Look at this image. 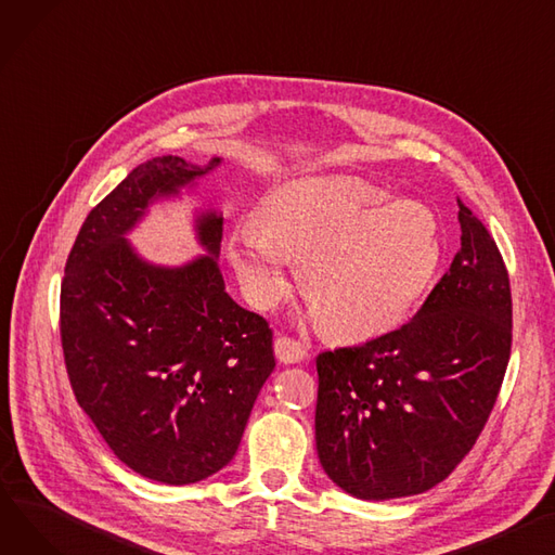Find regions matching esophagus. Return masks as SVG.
Returning a JSON list of instances; mask_svg holds the SVG:
<instances>
[{"label": "esophagus", "mask_w": 555, "mask_h": 555, "mask_svg": "<svg viewBox=\"0 0 555 555\" xmlns=\"http://www.w3.org/2000/svg\"><path fill=\"white\" fill-rule=\"evenodd\" d=\"M274 354L281 363H299L306 357V350L299 341L289 337H276L274 339Z\"/></svg>", "instance_id": "34e87169"}]
</instances>
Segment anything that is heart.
<instances>
[{"label":"heart","mask_w":555,"mask_h":555,"mask_svg":"<svg viewBox=\"0 0 555 555\" xmlns=\"http://www.w3.org/2000/svg\"><path fill=\"white\" fill-rule=\"evenodd\" d=\"M386 198L350 176L274 184L256 207L258 228H238L225 245L251 306L274 308L289 261H301V289L327 335L371 339L397 327L437 276L444 236L428 205Z\"/></svg>","instance_id":"obj_1"}]
</instances>
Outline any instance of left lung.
<instances>
[{"mask_svg": "<svg viewBox=\"0 0 555 555\" xmlns=\"http://www.w3.org/2000/svg\"><path fill=\"white\" fill-rule=\"evenodd\" d=\"M462 247L420 312L317 357V453L359 500L417 495L473 449L511 354V287L495 241L460 203Z\"/></svg>", "mask_w": 555, "mask_h": 555, "instance_id": "1", "label": "left lung"}]
</instances>
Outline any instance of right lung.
Listing matches in <instances>:
<instances>
[{
	"mask_svg": "<svg viewBox=\"0 0 555 555\" xmlns=\"http://www.w3.org/2000/svg\"><path fill=\"white\" fill-rule=\"evenodd\" d=\"M160 156L138 165L91 214L60 294L66 373L80 409L131 470L194 485L228 466L274 371L268 321L241 308L218 270L223 211L194 209L201 256L144 258L129 234L220 167Z\"/></svg>",
	"mask_w": 555,
	"mask_h": 555,
	"instance_id": "1",
	"label": "right lung"
}]
</instances>
